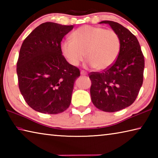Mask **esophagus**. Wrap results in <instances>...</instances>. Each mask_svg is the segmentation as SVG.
I'll use <instances>...</instances> for the list:
<instances>
[{"mask_svg":"<svg viewBox=\"0 0 158 158\" xmlns=\"http://www.w3.org/2000/svg\"><path fill=\"white\" fill-rule=\"evenodd\" d=\"M81 75H87V73H86V72L84 71V70H81Z\"/></svg>","mask_w":158,"mask_h":158,"instance_id":"obj_1","label":"esophagus"}]
</instances>
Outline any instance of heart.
I'll return each instance as SVG.
<instances>
[{"label": "heart", "mask_w": 158, "mask_h": 158, "mask_svg": "<svg viewBox=\"0 0 158 158\" xmlns=\"http://www.w3.org/2000/svg\"><path fill=\"white\" fill-rule=\"evenodd\" d=\"M67 60L78 66L85 58L86 66L105 70L116 62L121 51V39L116 32L101 27L83 26L71 35V40L61 44Z\"/></svg>", "instance_id": "heart-1"}]
</instances>
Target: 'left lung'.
<instances>
[{
	"label": "left lung",
	"mask_w": 158,
	"mask_h": 158,
	"mask_svg": "<svg viewBox=\"0 0 158 158\" xmlns=\"http://www.w3.org/2000/svg\"><path fill=\"white\" fill-rule=\"evenodd\" d=\"M100 23H108L118 35L121 51L110 68L89 74L90 93L98 109L115 112L130 106L137 98L143 84L144 56L137 37L128 29L111 21Z\"/></svg>",
	"instance_id": "left-lung-1"
}]
</instances>
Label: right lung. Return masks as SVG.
Instances as JSON below:
<instances>
[{
  "label": "right lung",
  "mask_w": 158,
  "mask_h": 158,
  "mask_svg": "<svg viewBox=\"0 0 158 158\" xmlns=\"http://www.w3.org/2000/svg\"><path fill=\"white\" fill-rule=\"evenodd\" d=\"M74 26L45 22L23 40L17 63L19 88L29 106L43 114H56L71 103L79 69L62 54L60 43Z\"/></svg>",
  "instance_id": "1"
}]
</instances>
